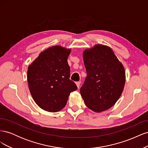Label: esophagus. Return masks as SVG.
I'll return each mask as SVG.
<instances>
[{
  "label": "esophagus",
  "instance_id": "1",
  "mask_svg": "<svg viewBox=\"0 0 148 148\" xmlns=\"http://www.w3.org/2000/svg\"><path fill=\"white\" fill-rule=\"evenodd\" d=\"M79 84H80V82H76V84H77V86L78 88H79Z\"/></svg>",
  "mask_w": 148,
  "mask_h": 148
}]
</instances>
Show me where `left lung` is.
Wrapping results in <instances>:
<instances>
[{"label":"left lung","instance_id":"left-lung-1","mask_svg":"<svg viewBox=\"0 0 148 148\" xmlns=\"http://www.w3.org/2000/svg\"><path fill=\"white\" fill-rule=\"evenodd\" d=\"M83 57L87 77L80 93L89 109L101 112L112 107L122 95L124 67L111 48L101 44L85 50Z\"/></svg>","mask_w":148,"mask_h":148}]
</instances>
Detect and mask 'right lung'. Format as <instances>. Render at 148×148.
Listing matches in <instances>:
<instances>
[{
	"mask_svg": "<svg viewBox=\"0 0 148 148\" xmlns=\"http://www.w3.org/2000/svg\"><path fill=\"white\" fill-rule=\"evenodd\" d=\"M70 49L60 46L42 52L27 71L28 86L38 106L44 110L56 112L65 106L70 92L77 89L70 79V69L67 59Z\"/></svg>",
	"mask_w": 148,
	"mask_h": 148,
	"instance_id": "obj_1",
	"label": "right lung"
}]
</instances>
